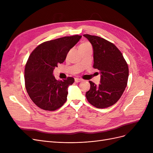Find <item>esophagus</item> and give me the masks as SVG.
Returning a JSON list of instances; mask_svg holds the SVG:
<instances>
[{
	"mask_svg": "<svg viewBox=\"0 0 153 153\" xmlns=\"http://www.w3.org/2000/svg\"><path fill=\"white\" fill-rule=\"evenodd\" d=\"M75 82L78 83V82H80L82 81V79H81V78H76L75 79Z\"/></svg>",
	"mask_w": 153,
	"mask_h": 153,
	"instance_id": "esophagus-1",
	"label": "esophagus"
}]
</instances>
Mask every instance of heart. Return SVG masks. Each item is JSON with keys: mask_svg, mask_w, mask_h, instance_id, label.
Returning <instances> with one entry per match:
<instances>
[{"mask_svg": "<svg viewBox=\"0 0 153 153\" xmlns=\"http://www.w3.org/2000/svg\"><path fill=\"white\" fill-rule=\"evenodd\" d=\"M86 48H92V46L90 43L87 42V41H84V42L82 43L79 46V49H84Z\"/></svg>", "mask_w": 153, "mask_h": 153, "instance_id": "heart-1", "label": "heart"}]
</instances>
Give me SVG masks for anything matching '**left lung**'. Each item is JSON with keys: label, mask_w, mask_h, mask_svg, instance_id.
Instances as JSON below:
<instances>
[{"label": "left lung", "mask_w": 153, "mask_h": 153, "mask_svg": "<svg viewBox=\"0 0 153 153\" xmlns=\"http://www.w3.org/2000/svg\"><path fill=\"white\" fill-rule=\"evenodd\" d=\"M93 48L94 65L101 74L99 85L89 81L91 88L86 92L89 103L98 108L114 105L126 87L129 69L122 53L112 43L99 36L84 34Z\"/></svg>", "instance_id": "left-lung-1"}]
</instances>
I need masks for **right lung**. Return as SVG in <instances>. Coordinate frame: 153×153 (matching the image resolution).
<instances>
[{
	"instance_id": "1",
	"label": "right lung",
	"mask_w": 153,
	"mask_h": 153,
	"mask_svg": "<svg viewBox=\"0 0 153 153\" xmlns=\"http://www.w3.org/2000/svg\"><path fill=\"white\" fill-rule=\"evenodd\" d=\"M82 38L75 35L46 41L30 53L25 68V84L32 101L41 109L54 111L67 100L68 88L75 79L57 80L53 75L55 68L62 63L67 54Z\"/></svg>"
}]
</instances>
